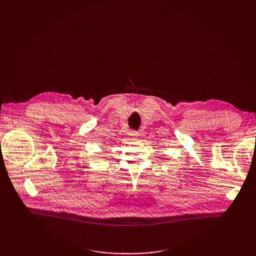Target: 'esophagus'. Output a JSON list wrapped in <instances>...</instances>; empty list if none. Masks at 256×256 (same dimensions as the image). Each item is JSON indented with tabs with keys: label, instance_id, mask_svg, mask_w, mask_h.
Listing matches in <instances>:
<instances>
[{
	"label": "esophagus",
	"instance_id": "obj_1",
	"mask_svg": "<svg viewBox=\"0 0 256 256\" xmlns=\"http://www.w3.org/2000/svg\"><path fill=\"white\" fill-rule=\"evenodd\" d=\"M128 134L130 136H138V132H134V130H130V132H128Z\"/></svg>",
	"mask_w": 256,
	"mask_h": 256
}]
</instances>
